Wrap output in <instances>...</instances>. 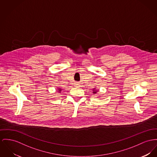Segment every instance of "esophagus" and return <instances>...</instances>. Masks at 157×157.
Returning <instances> with one entry per match:
<instances>
[{
	"label": "esophagus",
	"mask_w": 157,
	"mask_h": 157,
	"mask_svg": "<svg viewBox=\"0 0 157 157\" xmlns=\"http://www.w3.org/2000/svg\"><path fill=\"white\" fill-rule=\"evenodd\" d=\"M75 85V86H78V85H79V83H76Z\"/></svg>",
	"instance_id": "esophagus-1"
}]
</instances>
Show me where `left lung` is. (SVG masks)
Segmentation results:
<instances>
[{
    "mask_svg": "<svg viewBox=\"0 0 157 157\" xmlns=\"http://www.w3.org/2000/svg\"><path fill=\"white\" fill-rule=\"evenodd\" d=\"M98 92V90H95V88L93 89V94H96Z\"/></svg>",
    "mask_w": 157,
    "mask_h": 157,
    "instance_id": "obj_1",
    "label": "left lung"
}]
</instances>
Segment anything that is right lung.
<instances>
[{
	"instance_id": "1",
	"label": "right lung",
	"mask_w": 157,
	"mask_h": 157,
	"mask_svg": "<svg viewBox=\"0 0 157 157\" xmlns=\"http://www.w3.org/2000/svg\"><path fill=\"white\" fill-rule=\"evenodd\" d=\"M57 89L58 90V91L59 92V93H61V90H62V89H61V88H57Z\"/></svg>"
}]
</instances>
